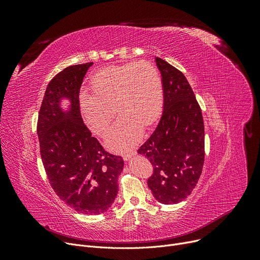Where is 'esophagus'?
Here are the masks:
<instances>
[{"instance_id":"1","label":"esophagus","mask_w":260,"mask_h":260,"mask_svg":"<svg viewBox=\"0 0 260 260\" xmlns=\"http://www.w3.org/2000/svg\"><path fill=\"white\" fill-rule=\"evenodd\" d=\"M136 154H137L136 152H132V153H128V154H124V155H123V160H124V161H128L132 157L136 156Z\"/></svg>"}]
</instances>
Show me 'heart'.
<instances>
[{"mask_svg": "<svg viewBox=\"0 0 260 260\" xmlns=\"http://www.w3.org/2000/svg\"><path fill=\"white\" fill-rule=\"evenodd\" d=\"M91 92L82 90L79 106L93 133L103 136L115 116L106 145L114 152H126L141 140L143 125L153 124L163 106V87L157 67L147 61L107 67L91 79Z\"/></svg>", "mask_w": 260, "mask_h": 260, "instance_id": "heart-1", "label": "heart"}]
</instances>
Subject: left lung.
<instances>
[{
    "instance_id": "1",
    "label": "left lung",
    "mask_w": 260,
    "mask_h": 260,
    "mask_svg": "<svg viewBox=\"0 0 260 260\" xmlns=\"http://www.w3.org/2000/svg\"><path fill=\"white\" fill-rule=\"evenodd\" d=\"M163 87L159 124L138 154L154 168L147 185L157 201L175 204L196 186L204 162V124L200 106L184 75L167 61L155 58Z\"/></svg>"
}]
</instances>
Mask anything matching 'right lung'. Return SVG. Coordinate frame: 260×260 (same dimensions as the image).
<instances>
[{"instance_id":"obj_1","label":"right lung","mask_w":260,"mask_h":260,"mask_svg":"<svg viewBox=\"0 0 260 260\" xmlns=\"http://www.w3.org/2000/svg\"><path fill=\"white\" fill-rule=\"evenodd\" d=\"M92 64L68 66L49 82L40 108L38 138L54 193L78 213L98 215L114 203L124 162L104 151L81 117L80 87Z\"/></svg>"}]
</instances>
